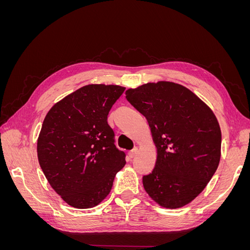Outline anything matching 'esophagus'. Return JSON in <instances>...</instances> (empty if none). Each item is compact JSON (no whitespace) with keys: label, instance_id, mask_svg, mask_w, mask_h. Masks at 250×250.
<instances>
[{"label":"esophagus","instance_id":"1","mask_svg":"<svg viewBox=\"0 0 250 250\" xmlns=\"http://www.w3.org/2000/svg\"><path fill=\"white\" fill-rule=\"evenodd\" d=\"M137 153H138V148L135 147V148H133L132 150H130L129 152H128V155H129L130 158H133L135 155H137Z\"/></svg>","mask_w":250,"mask_h":250}]
</instances>
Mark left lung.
I'll list each match as a JSON object with an SVG mask.
<instances>
[{"instance_id": "8db88e82", "label": "left lung", "mask_w": 250, "mask_h": 250, "mask_svg": "<svg viewBox=\"0 0 250 250\" xmlns=\"http://www.w3.org/2000/svg\"><path fill=\"white\" fill-rule=\"evenodd\" d=\"M126 99L148 121L157 148L143 186L160 206L177 208L203 191L221 155V130L207 104L187 87L160 81L126 90Z\"/></svg>"}]
</instances>
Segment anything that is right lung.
Here are the masks:
<instances>
[{"mask_svg": "<svg viewBox=\"0 0 250 250\" xmlns=\"http://www.w3.org/2000/svg\"><path fill=\"white\" fill-rule=\"evenodd\" d=\"M124 90L119 85H85L56 103L43 120L37 141L41 168L71 207L98 206L126 164L107 123L109 110Z\"/></svg>", "mask_w": 250, "mask_h": 250, "instance_id": "obj_1", "label": "right lung"}]
</instances>
